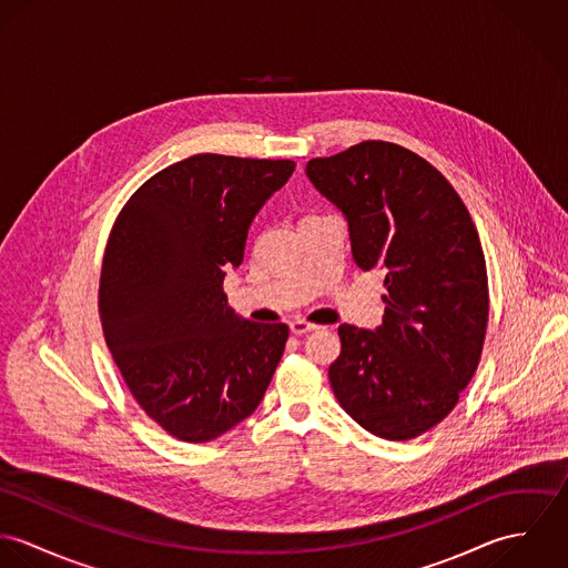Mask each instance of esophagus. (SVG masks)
<instances>
[{
	"mask_svg": "<svg viewBox=\"0 0 568 568\" xmlns=\"http://www.w3.org/2000/svg\"><path fill=\"white\" fill-rule=\"evenodd\" d=\"M313 329H317V325L308 324V322H293V324H291V332H293L295 336H304V334H308V332H313Z\"/></svg>",
	"mask_w": 568,
	"mask_h": 568,
	"instance_id": "obj_1",
	"label": "esophagus"
}]
</instances>
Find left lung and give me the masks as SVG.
<instances>
[{
	"mask_svg": "<svg viewBox=\"0 0 568 568\" xmlns=\"http://www.w3.org/2000/svg\"><path fill=\"white\" fill-rule=\"evenodd\" d=\"M349 230L352 257L385 271L374 332L338 325L332 392L365 430L413 439L439 424L473 381L489 295L477 227L446 176L392 142H361L306 165Z\"/></svg>",
	"mask_w": 568,
	"mask_h": 568,
	"instance_id": "left-lung-1",
	"label": "left lung"
}]
</instances>
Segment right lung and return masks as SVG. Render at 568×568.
Wrapping results in <instances>:
<instances>
[{
  "label": "right lung",
  "mask_w": 568,
  "mask_h": 568,
  "mask_svg": "<svg viewBox=\"0 0 568 568\" xmlns=\"http://www.w3.org/2000/svg\"><path fill=\"white\" fill-rule=\"evenodd\" d=\"M291 160L192 155L151 176L122 207L100 273V322L138 405L165 433L203 444L264 398L288 338L253 324L223 291L260 207Z\"/></svg>",
  "instance_id": "add662e5"
}]
</instances>
